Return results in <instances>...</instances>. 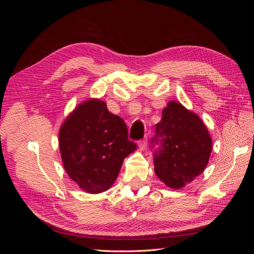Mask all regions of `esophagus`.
<instances>
[{"mask_svg":"<svg viewBox=\"0 0 254 254\" xmlns=\"http://www.w3.org/2000/svg\"><path fill=\"white\" fill-rule=\"evenodd\" d=\"M146 147H147V140H142L139 142V148L141 150H145Z\"/></svg>","mask_w":254,"mask_h":254,"instance_id":"esophagus-1","label":"esophagus"}]
</instances>
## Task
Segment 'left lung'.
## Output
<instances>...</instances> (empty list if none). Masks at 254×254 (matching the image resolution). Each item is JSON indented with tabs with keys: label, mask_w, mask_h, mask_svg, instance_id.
<instances>
[{
	"label": "left lung",
	"mask_w": 254,
	"mask_h": 254,
	"mask_svg": "<svg viewBox=\"0 0 254 254\" xmlns=\"http://www.w3.org/2000/svg\"><path fill=\"white\" fill-rule=\"evenodd\" d=\"M151 143L161 146L155 152V173L173 190L201 175L212 152V137L202 120L175 101L163 109Z\"/></svg>",
	"instance_id": "8db88e82"
}]
</instances>
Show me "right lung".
I'll return each instance as SVG.
<instances>
[{"label":"right lung","mask_w":254,"mask_h":254,"mask_svg":"<svg viewBox=\"0 0 254 254\" xmlns=\"http://www.w3.org/2000/svg\"><path fill=\"white\" fill-rule=\"evenodd\" d=\"M58 136L66 174L89 194L109 190L123 161L136 149L128 139L125 122L98 98L77 105L61 124Z\"/></svg>","instance_id":"add662e5"}]
</instances>
